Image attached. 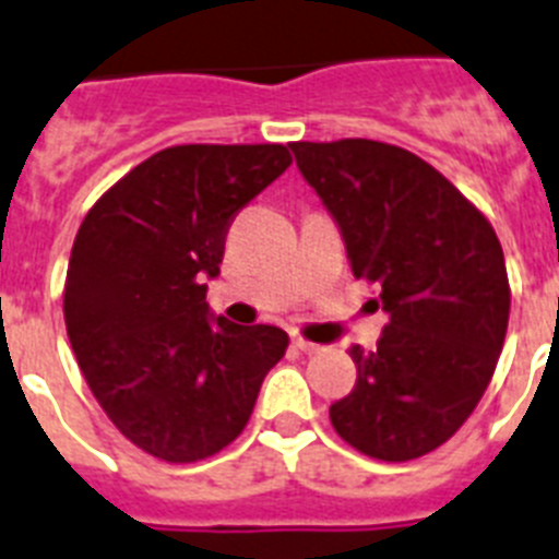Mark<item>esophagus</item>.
<instances>
[{
  "mask_svg": "<svg viewBox=\"0 0 559 559\" xmlns=\"http://www.w3.org/2000/svg\"><path fill=\"white\" fill-rule=\"evenodd\" d=\"M293 347L301 353H319L321 350V344L307 342V338H301V335H293Z\"/></svg>",
  "mask_w": 559,
  "mask_h": 559,
  "instance_id": "obj_1",
  "label": "esophagus"
}]
</instances>
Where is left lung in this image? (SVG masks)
I'll list each match as a JSON object with an SVG mask.
<instances>
[{
    "label": "left lung",
    "instance_id": "left-lung-1",
    "mask_svg": "<svg viewBox=\"0 0 559 559\" xmlns=\"http://www.w3.org/2000/svg\"><path fill=\"white\" fill-rule=\"evenodd\" d=\"M344 238L356 278L373 281L388 326L350 347L356 388L330 407L335 433L367 456L407 462L456 433L491 382L508 330L497 233L430 163L376 140L289 143Z\"/></svg>",
    "mask_w": 559,
    "mask_h": 559
}]
</instances>
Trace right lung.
<instances>
[{"label":"right lung","instance_id":"add662e5","mask_svg":"<svg viewBox=\"0 0 559 559\" xmlns=\"http://www.w3.org/2000/svg\"><path fill=\"white\" fill-rule=\"evenodd\" d=\"M287 146H171L117 180L76 233L66 326L91 393L122 437L166 462H198L247 428L287 350L270 324L206 304L238 209L284 175Z\"/></svg>","mask_w":559,"mask_h":559}]
</instances>
